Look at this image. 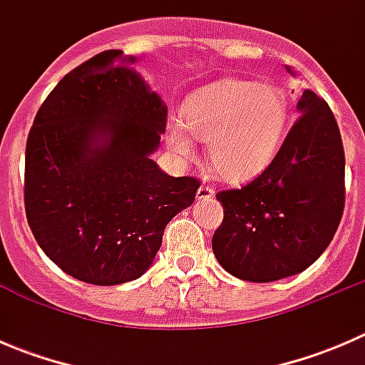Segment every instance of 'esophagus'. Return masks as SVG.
I'll use <instances>...</instances> for the list:
<instances>
[{
    "label": "esophagus",
    "mask_w": 365,
    "mask_h": 365,
    "mask_svg": "<svg viewBox=\"0 0 365 365\" xmlns=\"http://www.w3.org/2000/svg\"><path fill=\"white\" fill-rule=\"evenodd\" d=\"M213 194H215V190L212 189V187H208V185H201L200 189H197V201H208V200H212L213 197Z\"/></svg>",
    "instance_id": "1"
}]
</instances>
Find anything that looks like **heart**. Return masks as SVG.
<instances>
[{
	"label": "heart",
	"instance_id": "heart-1",
	"mask_svg": "<svg viewBox=\"0 0 365 365\" xmlns=\"http://www.w3.org/2000/svg\"><path fill=\"white\" fill-rule=\"evenodd\" d=\"M288 102L281 90L242 79H222L192 91L182 123L165 130L169 148L182 159L194 153L189 135L206 141L213 171L230 183L259 175L275 159L288 128Z\"/></svg>",
	"mask_w": 365,
	"mask_h": 365
}]
</instances>
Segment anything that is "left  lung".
Returning a JSON list of instances; mask_svg holds the SVG:
<instances>
[{
  "mask_svg": "<svg viewBox=\"0 0 365 365\" xmlns=\"http://www.w3.org/2000/svg\"><path fill=\"white\" fill-rule=\"evenodd\" d=\"M298 111L270 165L240 189L217 192L224 219L212 249L242 281H279L305 270L341 222L346 187L337 121L311 90L302 93Z\"/></svg>",
  "mask_w": 365,
  "mask_h": 365,
  "instance_id": "1",
  "label": "left lung"
}]
</instances>
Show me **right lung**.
Instances as JSON below:
<instances>
[{
	"instance_id": "add662e5",
	"label": "right lung",
	"mask_w": 365,
	"mask_h": 365,
	"mask_svg": "<svg viewBox=\"0 0 365 365\" xmlns=\"http://www.w3.org/2000/svg\"><path fill=\"white\" fill-rule=\"evenodd\" d=\"M123 51L95 54L47 95L26 143L24 208L42 251L95 286L141 277L201 182L150 159L168 108Z\"/></svg>"
}]
</instances>
